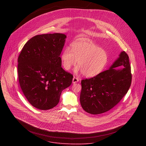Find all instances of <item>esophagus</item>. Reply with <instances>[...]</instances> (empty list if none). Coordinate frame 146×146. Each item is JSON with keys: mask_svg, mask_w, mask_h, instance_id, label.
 Returning a JSON list of instances; mask_svg holds the SVG:
<instances>
[{"mask_svg": "<svg viewBox=\"0 0 146 146\" xmlns=\"http://www.w3.org/2000/svg\"><path fill=\"white\" fill-rule=\"evenodd\" d=\"M79 81V80L78 78H75V77H74L73 79H72V83L73 84L78 83Z\"/></svg>", "mask_w": 146, "mask_h": 146, "instance_id": "obj_1", "label": "esophagus"}]
</instances>
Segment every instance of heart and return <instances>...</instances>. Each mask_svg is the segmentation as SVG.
Listing matches in <instances>:
<instances>
[{
	"label": "heart",
	"instance_id": "heart-1",
	"mask_svg": "<svg viewBox=\"0 0 146 146\" xmlns=\"http://www.w3.org/2000/svg\"><path fill=\"white\" fill-rule=\"evenodd\" d=\"M63 67L69 70L78 61L79 65L75 72H82L84 76L94 77L101 73L108 60L107 53L95 43L80 40L73 42L71 49L68 47L63 50L61 55Z\"/></svg>",
	"mask_w": 146,
	"mask_h": 146
}]
</instances>
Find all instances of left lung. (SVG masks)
<instances>
[{"mask_svg":"<svg viewBox=\"0 0 146 146\" xmlns=\"http://www.w3.org/2000/svg\"><path fill=\"white\" fill-rule=\"evenodd\" d=\"M121 69H116L118 66ZM131 83L129 57L122 51L108 70L96 76L82 80L80 104L86 112L98 115L117 104L127 93Z\"/></svg>","mask_w":146,"mask_h":146,"instance_id":"8db88e82","label":"left lung"}]
</instances>
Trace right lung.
<instances>
[{"label": "right lung", "mask_w": 146, "mask_h": 146, "mask_svg": "<svg viewBox=\"0 0 146 146\" xmlns=\"http://www.w3.org/2000/svg\"><path fill=\"white\" fill-rule=\"evenodd\" d=\"M66 35L61 33L34 36L23 46L18 58L19 80L29 102L41 110L51 109L73 76L61 67L60 57Z\"/></svg>", "instance_id": "right-lung-1"}]
</instances>
